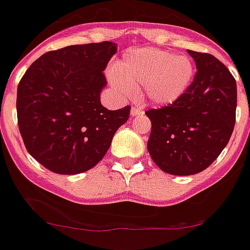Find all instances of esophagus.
Segmentation results:
<instances>
[{
  "label": "esophagus",
  "instance_id": "1",
  "mask_svg": "<svg viewBox=\"0 0 250 250\" xmlns=\"http://www.w3.org/2000/svg\"><path fill=\"white\" fill-rule=\"evenodd\" d=\"M143 113V110L140 107H132V110H130V115L132 116H139V115H142Z\"/></svg>",
  "mask_w": 250,
  "mask_h": 250
}]
</instances>
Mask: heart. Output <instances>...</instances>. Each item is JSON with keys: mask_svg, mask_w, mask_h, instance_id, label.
<instances>
[{"mask_svg": "<svg viewBox=\"0 0 250 250\" xmlns=\"http://www.w3.org/2000/svg\"><path fill=\"white\" fill-rule=\"evenodd\" d=\"M194 74L192 61L154 47L130 50L108 73L112 85L123 95L142 85L143 96L152 105L176 103L188 89Z\"/></svg>", "mask_w": 250, "mask_h": 250, "instance_id": "b5f03b06", "label": "heart"}]
</instances>
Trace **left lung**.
I'll list each match as a JSON object with an SVG mask.
<instances>
[{"label": "left lung", "mask_w": 250, "mask_h": 250, "mask_svg": "<svg viewBox=\"0 0 250 250\" xmlns=\"http://www.w3.org/2000/svg\"><path fill=\"white\" fill-rule=\"evenodd\" d=\"M197 73L183 95L168 106L150 108L147 150L164 172L199 173L217 159L236 123V79L212 55L188 50Z\"/></svg>", "instance_id": "obj_1"}]
</instances>
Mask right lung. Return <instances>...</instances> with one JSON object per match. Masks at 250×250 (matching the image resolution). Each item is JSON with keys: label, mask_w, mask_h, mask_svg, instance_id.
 <instances>
[{"label": "right lung", "mask_w": 250, "mask_h": 250, "mask_svg": "<svg viewBox=\"0 0 250 250\" xmlns=\"http://www.w3.org/2000/svg\"><path fill=\"white\" fill-rule=\"evenodd\" d=\"M117 52L110 41L48 51L26 69L17 90V117L24 145L43 167L60 174L93 168L107 152L130 106L101 105L105 71Z\"/></svg>", "instance_id": "1"}]
</instances>
